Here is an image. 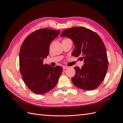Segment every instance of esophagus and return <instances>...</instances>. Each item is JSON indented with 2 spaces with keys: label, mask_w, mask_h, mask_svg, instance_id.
Listing matches in <instances>:
<instances>
[{
  "label": "esophagus",
  "mask_w": 123,
  "mask_h": 123,
  "mask_svg": "<svg viewBox=\"0 0 123 123\" xmlns=\"http://www.w3.org/2000/svg\"><path fill=\"white\" fill-rule=\"evenodd\" d=\"M68 68H69V67H68V66H63V69H64V70H66Z\"/></svg>",
  "instance_id": "34e87169"
}]
</instances>
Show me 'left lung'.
Masks as SVG:
<instances>
[{
  "label": "left lung",
  "instance_id": "obj_1",
  "mask_svg": "<svg viewBox=\"0 0 123 123\" xmlns=\"http://www.w3.org/2000/svg\"><path fill=\"white\" fill-rule=\"evenodd\" d=\"M62 37L70 38L75 46L72 55L84 59L80 69L74 67L76 74L71 79L76 87L84 90L97 88L105 78L108 67L106 49L97 33L81 26L64 30Z\"/></svg>",
  "mask_w": 123,
  "mask_h": 123
}]
</instances>
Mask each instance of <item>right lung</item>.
<instances>
[{"label": "right lung", "instance_id": "obj_1", "mask_svg": "<svg viewBox=\"0 0 123 123\" xmlns=\"http://www.w3.org/2000/svg\"><path fill=\"white\" fill-rule=\"evenodd\" d=\"M60 31L41 29L27 36L21 45L19 54L20 70L27 87L36 94H42L52 90L62 72L60 66L43 64L49 54V47Z\"/></svg>", "mask_w": 123, "mask_h": 123}]
</instances>
